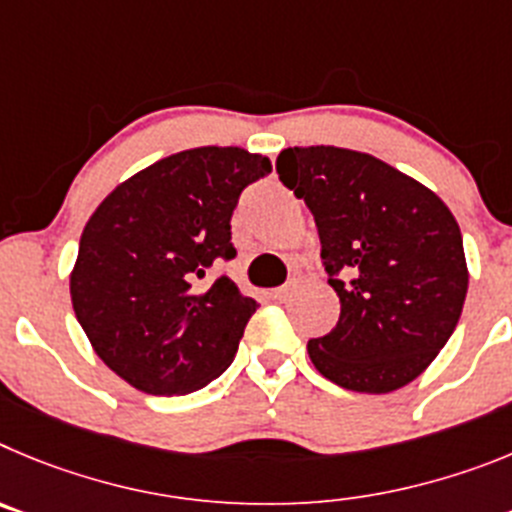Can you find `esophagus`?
Wrapping results in <instances>:
<instances>
[{
  "instance_id": "esophagus-1",
  "label": "esophagus",
  "mask_w": 512,
  "mask_h": 512,
  "mask_svg": "<svg viewBox=\"0 0 512 512\" xmlns=\"http://www.w3.org/2000/svg\"><path fill=\"white\" fill-rule=\"evenodd\" d=\"M293 293H296V283H288V285H280V288H275L273 298L275 301H288Z\"/></svg>"
}]
</instances>
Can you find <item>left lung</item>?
I'll list each match as a JSON object with an SVG mask.
<instances>
[{
  "label": "left lung",
  "instance_id": "obj_1",
  "mask_svg": "<svg viewBox=\"0 0 512 512\" xmlns=\"http://www.w3.org/2000/svg\"><path fill=\"white\" fill-rule=\"evenodd\" d=\"M283 186L306 201L342 313L308 342L313 367L354 393L416 380L454 334L467 296L462 232L431 188L347 147H288Z\"/></svg>",
  "mask_w": 512,
  "mask_h": 512
}]
</instances>
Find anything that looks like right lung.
Wrapping results in <instances>:
<instances>
[{
  "instance_id": "obj_1",
  "label": "right lung",
  "mask_w": 512,
  "mask_h": 512,
  "mask_svg": "<svg viewBox=\"0 0 512 512\" xmlns=\"http://www.w3.org/2000/svg\"><path fill=\"white\" fill-rule=\"evenodd\" d=\"M273 170L242 147H193L119 183L86 222L71 301L101 362L147 395H186L232 365L255 298L229 275L239 193Z\"/></svg>"
}]
</instances>
